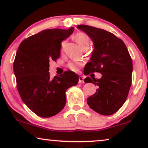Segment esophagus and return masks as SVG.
Segmentation results:
<instances>
[{
  "label": "esophagus",
  "mask_w": 148,
  "mask_h": 148,
  "mask_svg": "<svg viewBox=\"0 0 148 148\" xmlns=\"http://www.w3.org/2000/svg\"><path fill=\"white\" fill-rule=\"evenodd\" d=\"M84 82V78L82 76H80L79 77V84H82V83Z\"/></svg>",
  "instance_id": "1"
}]
</instances>
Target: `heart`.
Returning <instances> with one entry per match:
<instances>
[{
  "label": "heart",
  "mask_w": 148,
  "mask_h": 148,
  "mask_svg": "<svg viewBox=\"0 0 148 148\" xmlns=\"http://www.w3.org/2000/svg\"><path fill=\"white\" fill-rule=\"evenodd\" d=\"M75 40H76V42H77L81 47L83 49L86 48H89V46L90 45V38L89 36L87 35L86 34L82 33V32H79L75 34ZM65 41H63L61 44V49H63V47L65 44ZM82 63H77V62H70L68 64L69 68L70 69H71L73 71H77L78 70V68L80 66H82Z\"/></svg>",
  "instance_id": "heart-1"
}]
</instances>
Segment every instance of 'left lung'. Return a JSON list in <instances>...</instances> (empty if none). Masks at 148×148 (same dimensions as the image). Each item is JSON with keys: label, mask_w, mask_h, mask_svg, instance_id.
I'll use <instances>...</instances> for the list:
<instances>
[{"label": "left lung", "mask_w": 148, "mask_h": 148, "mask_svg": "<svg viewBox=\"0 0 148 148\" xmlns=\"http://www.w3.org/2000/svg\"><path fill=\"white\" fill-rule=\"evenodd\" d=\"M94 43L90 61L85 67L88 73L98 72L100 79L86 77L85 83L98 87L87 99L92 110L102 115H111L124 104L131 86L132 60L123 40L104 29L85 25H77Z\"/></svg>", "instance_id": "left-lung-1"}]
</instances>
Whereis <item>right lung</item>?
<instances>
[{
    "instance_id": "add662e5",
    "label": "right lung",
    "mask_w": 148,
    "mask_h": 148,
    "mask_svg": "<svg viewBox=\"0 0 148 148\" xmlns=\"http://www.w3.org/2000/svg\"><path fill=\"white\" fill-rule=\"evenodd\" d=\"M74 31L45 29L20 44L13 63L17 88L21 100L38 116L48 118L60 112L66 104L65 92L75 86L79 76L71 71L50 78L49 62L59 58L61 42Z\"/></svg>"
}]
</instances>
